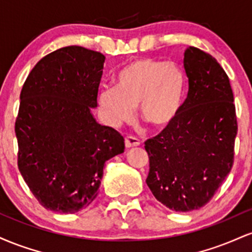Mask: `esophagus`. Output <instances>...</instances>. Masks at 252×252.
<instances>
[{
  "label": "esophagus",
  "instance_id": "34e87169",
  "mask_svg": "<svg viewBox=\"0 0 252 252\" xmlns=\"http://www.w3.org/2000/svg\"><path fill=\"white\" fill-rule=\"evenodd\" d=\"M126 148H132V147H138L141 144V141L136 138L135 136H126Z\"/></svg>",
  "mask_w": 252,
  "mask_h": 252
}]
</instances>
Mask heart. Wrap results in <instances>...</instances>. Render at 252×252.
<instances>
[{"label": "heart", "mask_w": 252, "mask_h": 252, "mask_svg": "<svg viewBox=\"0 0 252 252\" xmlns=\"http://www.w3.org/2000/svg\"><path fill=\"white\" fill-rule=\"evenodd\" d=\"M186 77L175 63L141 58L124 66L115 77V88L104 89L98 105L109 124L128 122L138 106L141 120L163 129L175 120L184 102Z\"/></svg>", "instance_id": "b5f03b06"}]
</instances>
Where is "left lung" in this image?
Wrapping results in <instances>:
<instances>
[{
    "label": "left lung",
    "mask_w": 252,
    "mask_h": 252,
    "mask_svg": "<svg viewBox=\"0 0 252 252\" xmlns=\"http://www.w3.org/2000/svg\"><path fill=\"white\" fill-rule=\"evenodd\" d=\"M189 94L178 116L144 142L149 156L147 185L161 204L176 212L205 206L235 160L237 126L227 74L211 54L185 51Z\"/></svg>",
    "instance_id": "obj_1"
}]
</instances>
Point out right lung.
<instances>
[{
	"instance_id": "add662e5",
	"label": "right lung",
	"mask_w": 252,
	"mask_h": 252,
	"mask_svg": "<svg viewBox=\"0 0 252 252\" xmlns=\"http://www.w3.org/2000/svg\"><path fill=\"white\" fill-rule=\"evenodd\" d=\"M105 57L67 46L28 74L15 122L17 166L45 209L76 213L98 194L104 163L124 152L123 136L91 114Z\"/></svg>"
}]
</instances>
